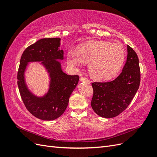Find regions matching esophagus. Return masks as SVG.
<instances>
[{
	"label": "esophagus",
	"mask_w": 157,
	"mask_h": 157,
	"mask_svg": "<svg viewBox=\"0 0 157 157\" xmlns=\"http://www.w3.org/2000/svg\"><path fill=\"white\" fill-rule=\"evenodd\" d=\"M80 80L81 82H90V80L88 78H87L86 77H81L80 78Z\"/></svg>",
	"instance_id": "obj_1"
}]
</instances>
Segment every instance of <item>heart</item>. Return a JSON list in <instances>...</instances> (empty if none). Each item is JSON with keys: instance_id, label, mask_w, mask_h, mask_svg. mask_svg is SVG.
Listing matches in <instances>:
<instances>
[{"instance_id": "obj_1", "label": "heart", "mask_w": 157, "mask_h": 157, "mask_svg": "<svg viewBox=\"0 0 157 157\" xmlns=\"http://www.w3.org/2000/svg\"><path fill=\"white\" fill-rule=\"evenodd\" d=\"M126 51L118 43L107 41H91L80 44L78 52L69 50L67 60L73 67L89 63L90 74L97 80L110 79L118 73L124 63Z\"/></svg>"}]
</instances>
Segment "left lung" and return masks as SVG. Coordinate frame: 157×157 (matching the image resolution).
I'll return each instance as SVG.
<instances>
[{
    "mask_svg": "<svg viewBox=\"0 0 157 157\" xmlns=\"http://www.w3.org/2000/svg\"><path fill=\"white\" fill-rule=\"evenodd\" d=\"M126 62L121 73L110 82L92 83L91 106L98 115L113 118L120 115L129 105L140 84L139 59L136 52L127 45Z\"/></svg>",
    "mask_w": 157,
    "mask_h": 157,
    "instance_id": "8db88e82",
    "label": "left lung"
}]
</instances>
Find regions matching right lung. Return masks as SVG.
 <instances>
[{"instance_id": "right-lung-1", "label": "right lung", "mask_w": 157, "mask_h": 157, "mask_svg": "<svg viewBox=\"0 0 157 157\" xmlns=\"http://www.w3.org/2000/svg\"><path fill=\"white\" fill-rule=\"evenodd\" d=\"M60 40V38L42 39L27 47L21 57L17 72V86L25 107L33 116L44 121L55 120L65 112L79 80L78 75H68L61 69L58 61L63 59ZM35 61L42 62L51 78L49 91L42 97L31 93L25 81L27 64Z\"/></svg>"}]
</instances>
